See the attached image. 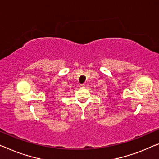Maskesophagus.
<instances>
[{"instance_id": "esophagus-1", "label": "esophagus", "mask_w": 159, "mask_h": 159, "mask_svg": "<svg viewBox=\"0 0 159 159\" xmlns=\"http://www.w3.org/2000/svg\"><path fill=\"white\" fill-rule=\"evenodd\" d=\"M80 89H84V88H85V84H80Z\"/></svg>"}]
</instances>
